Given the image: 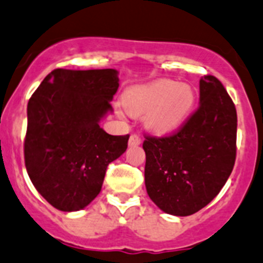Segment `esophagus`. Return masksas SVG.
<instances>
[{"label":"esophagus","mask_w":263,"mask_h":263,"mask_svg":"<svg viewBox=\"0 0 263 263\" xmlns=\"http://www.w3.org/2000/svg\"><path fill=\"white\" fill-rule=\"evenodd\" d=\"M128 144L129 146H137V145L141 144V137H140L137 134H132L131 136H129Z\"/></svg>","instance_id":"obj_1"}]
</instances>
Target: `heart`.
I'll list each match as a JSON object with an SVG mask.
<instances>
[{
    "label": "heart",
    "instance_id": "obj_1",
    "mask_svg": "<svg viewBox=\"0 0 263 263\" xmlns=\"http://www.w3.org/2000/svg\"><path fill=\"white\" fill-rule=\"evenodd\" d=\"M127 110L145 116V124L154 134L177 129L190 116L195 104L193 87L175 81L162 80L127 91L123 98Z\"/></svg>",
    "mask_w": 263,
    "mask_h": 263
}]
</instances>
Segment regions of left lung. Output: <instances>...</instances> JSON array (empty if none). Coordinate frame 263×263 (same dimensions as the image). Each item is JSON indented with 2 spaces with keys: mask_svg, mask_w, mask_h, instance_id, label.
I'll return each mask as SVG.
<instances>
[{
  "mask_svg": "<svg viewBox=\"0 0 263 263\" xmlns=\"http://www.w3.org/2000/svg\"><path fill=\"white\" fill-rule=\"evenodd\" d=\"M199 88V106L177 131L144 135L147 195L168 215L190 216L204 208L235 164V104L215 76L202 77Z\"/></svg>",
  "mask_w": 263,
  "mask_h": 263,
  "instance_id": "obj_1",
  "label": "left lung"
}]
</instances>
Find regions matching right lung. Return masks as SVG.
<instances>
[{
    "mask_svg": "<svg viewBox=\"0 0 263 263\" xmlns=\"http://www.w3.org/2000/svg\"><path fill=\"white\" fill-rule=\"evenodd\" d=\"M114 69H53L28 101L24 162L38 193L63 212L80 211L101 191L109 163L129 135L100 128L119 87Z\"/></svg>",
    "mask_w": 263,
    "mask_h": 263,
    "instance_id": "1",
    "label": "right lung"
}]
</instances>
